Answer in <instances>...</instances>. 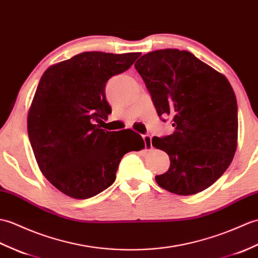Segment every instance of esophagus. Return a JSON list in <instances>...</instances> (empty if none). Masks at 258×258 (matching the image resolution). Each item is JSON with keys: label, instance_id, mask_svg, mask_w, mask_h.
<instances>
[{"label": "esophagus", "instance_id": "34e87169", "mask_svg": "<svg viewBox=\"0 0 258 258\" xmlns=\"http://www.w3.org/2000/svg\"><path fill=\"white\" fill-rule=\"evenodd\" d=\"M144 143H145V148L151 149L153 147L152 145V136L151 135H143Z\"/></svg>", "mask_w": 258, "mask_h": 258}]
</instances>
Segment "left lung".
Instances as JSON below:
<instances>
[{
  "label": "left lung",
  "instance_id": "left-lung-1",
  "mask_svg": "<svg viewBox=\"0 0 258 258\" xmlns=\"http://www.w3.org/2000/svg\"><path fill=\"white\" fill-rule=\"evenodd\" d=\"M135 69L158 116H170L175 127L172 134L152 140L170 159L169 169L155 177L156 182L180 196L209 188L230 166L237 146V103L229 80L179 49L148 52Z\"/></svg>",
  "mask_w": 258,
  "mask_h": 258
}]
</instances>
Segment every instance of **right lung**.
I'll use <instances>...</instances> for the list:
<instances>
[{
    "label": "right lung",
    "instance_id": "1",
    "mask_svg": "<svg viewBox=\"0 0 258 258\" xmlns=\"http://www.w3.org/2000/svg\"><path fill=\"white\" fill-rule=\"evenodd\" d=\"M140 56L86 51L41 76L28 112V137L40 171L62 194L75 199L97 196L115 181L124 155L145 146L132 130L109 132L95 124L112 112L107 80Z\"/></svg>",
    "mask_w": 258,
    "mask_h": 258
}]
</instances>
